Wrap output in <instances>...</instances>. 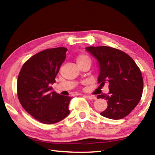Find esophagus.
I'll return each instance as SVG.
<instances>
[{
    "label": "esophagus",
    "mask_w": 155,
    "mask_h": 155,
    "mask_svg": "<svg viewBox=\"0 0 155 155\" xmlns=\"http://www.w3.org/2000/svg\"><path fill=\"white\" fill-rule=\"evenodd\" d=\"M85 97H86V98H87V99H90V100H96V97L94 96L86 95Z\"/></svg>",
    "instance_id": "esophagus-1"
}]
</instances>
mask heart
I'll list each match as a JSON object with an SVG mask.
<instances>
[{"label":"heart","instance_id":"1","mask_svg":"<svg viewBox=\"0 0 155 155\" xmlns=\"http://www.w3.org/2000/svg\"><path fill=\"white\" fill-rule=\"evenodd\" d=\"M85 61H90V59L87 55H85V54H80L78 55L77 58V64L78 63H81Z\"/></svg>","mask_w":155,"mask_h":155}]
</instances>
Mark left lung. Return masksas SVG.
<instances>
[{
	"label": "left lung",
	"mask_w": 155,
	"mask_h": 155,
	"mask_svg": "<svg viewBox=\"0 0 155 155\" xmlns=\"http://www.w3.org/2000/svg\"><path fill=\"white\" fill-rule=\"evenodd\" d=\"M85 50L97 60L100 72L98 83L109 84V94L97 98L107 101V108L101 112L112 120L124 118L135 109L142 95L143 81L140 68L127 53L111 47L88 46Z\"/></svg>",
	"instance_id": "8db88e82"
}]
</instances>
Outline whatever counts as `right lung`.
Instances as JSON below:
<instances>
[{"mask_svg":"<svg viewBox=\"0 0 155 155\" xmlns=\"http://www.w3.org/2000/svg\"><path fill=\"white\" fill-rule=\"evenodd\" d=\"M64 47L46 49L26 61L18 75V97L31 115L46 124L64 120L70 114L68 105L72 97L53 91L51 85L66 57Z\"/></svg>","mask_w":155,"mask_h":155,"instance_id":"right-lung-1","label":"right lung"}]
</instances>
